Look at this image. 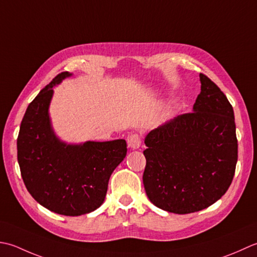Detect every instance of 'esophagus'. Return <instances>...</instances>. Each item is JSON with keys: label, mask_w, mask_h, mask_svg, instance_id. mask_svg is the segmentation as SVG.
<instances>
[{"label": "esophagus", "mask_w": 257, "mask_h": 257, "mask_svg": "<svg viewBox=\"0 0 257 257\" xmlns=\"http://www.w3.org/2000/svg\"><path fill=\"white\" fill-rule=\"evenodd\" d=\"M127 144L131 149L136 150L141 146V138L139 134H131L127 138Z\"/></svg>", "instance_id": "esophagus-1"}]
</instances>
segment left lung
Instances as JSON below:
<instances>
[{"instance_id": "1", "label": "left lung", "mask_w": 257, "mask_h": 257, "mask_svg": "<svg viewBox=\"0 0 257 257\" xmlns=\"http://www.w3.org/2000/svg\"><path fill=\"white\" fill-rule=\"evenodd\" d=\"M200 82L192 112L151 131L144 141L146 195L170 213L211 206L228 190L236 167L233 107L206 75L200 74Z\"/></svg>"}]
</instances>
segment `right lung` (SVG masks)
Wrapping results in <instances>:
<instances>
[{"instance_id":"add662e5","label":"right lung","mask_w":257,"mask_h":257,"mask_svg":"<svg viewBox=\"0 0 257 257\" xmlns=\"http://www.w3.org/2000/svg\"><path fill=\"white\" fill-rule=\"evenodd\" d=\"M73 73L62 72L26 108L18 138V162L24 184L42 206L80 216L102 205L109 177L126 156V141L67 143L50 116L53 87Z\"/></svg>"}]
</instances>
